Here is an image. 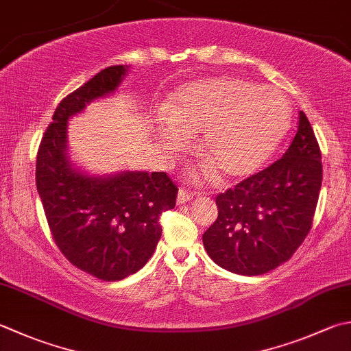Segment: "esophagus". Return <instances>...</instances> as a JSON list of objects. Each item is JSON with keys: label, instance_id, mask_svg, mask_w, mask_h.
I'll use <instances>...</instances> for the list:
<instances>
[{"label": "esophagus", "instance_id": "34e87169", "mask_svg": "<svg viewBox=\"0 0 351 351\" xmlns=\"http://www.w3.org/2000/svg\"><path fill=\"white\" fill-rule=\"evenodd\" d=\"M191 199H193V193H191V191L185 190V189H181L180 191H178V204H185V202L191 201Z\"/></svg>", "mask_w": 351, "mask_h": 351}]
</instances>
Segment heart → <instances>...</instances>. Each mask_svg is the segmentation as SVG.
<instances>
[{
  "instance_id": "b5f03b06",
  "label": "heart",
  "mask_w": 351,
  "mask_h": 351,
  "mask_svg": "<svg viewBox=\"0 0 351 351\" xmlns=\"http://www.w3.org/2000/svg\"><path fill=\"white\" fill-rule=\"evenodd\" d=\"M291 106L278 89L237 75H216L181 86L166 105L158 136L181 149L202 132L197 152L213 176L245 180L265 166L289 129Z\"/></svg>"
}]
</instances>
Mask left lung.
Masks as SVG:
<instances>
[{
	"label": "left lung",
	"instance_id": "obj_1",
	"mask_svg": "<svg viewBox=\"0 0 351 351\" xmlns=\"http://www.w3.org/2000/svg\"><path fill=\"white\" fill-rule=\"evenodd\" d=\"M285 155L217 195V219L204 232L208 256L240 276H262L287 262L304 242L317 210L322 162L303 111Z\"/></svg>",
	"mask_w": 351,
	"mask_h": 351
}]
</instances>
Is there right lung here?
Masks as SVG:
<instances>
[{"mask_svg": "<svg viewBox=\"0 0 351 351\" xmlns=\"http://www.w3.org/2000/svg\"><path fill=\"white\" fill-rule=\"evenodd\" d=\"M128 65L108 66L58 105L36 155V189L51 236L65 258L103 281L147 263L161 237L160 216L175 208L178 187L166 171L91 178L66 158V121L89 101L114 93Z\"/></svg>", "mask_w": 351, "mask_h": 351, "instance_id": "right-lung-1", "label": "right lung"}]
</instances>
